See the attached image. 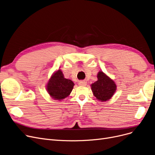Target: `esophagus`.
<instances>
[{"mask_svg": "<svg viewBox=\"0 0 155 155\" xmlns=\"http://www.w3.org/2000/svg\"><path fill=\"white\" fill-rule=\"evenodd\" d=\"M78 85L80 86H85L87 85V82L85 81H84V80H82V81L78 82Z\"/></svg>", "mask_w": 155, "mask_h": 155, "instance_id": "obj_1", "label": "esophagus"}]
</instances>
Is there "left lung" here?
<instances>
[{"label": "left lung", "mask_w": 155, "mask_h": 155, "mask_svg": "<svg viewBox=\"0 0 155 155\" xmlns=\"http://www.w3.org/2000/svg\"><path fill=\"white\" fill-rule=\"evenodd\" d=\"M97 81L91 85L94 96L101 101H106L110 99L115 93L117 86L110 77L103 72L97 74Z\"/></svg>", "instance_id": "left-lung-1"}]
</instances>
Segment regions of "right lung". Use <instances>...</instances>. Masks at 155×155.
I'll list each match as a JSON object with an SVG mask.
<instances>
[{
  "instance_id": "1",
  "label": "right lung",
  "mask_w": 155,
  "mask_h": 155,
  "mask_svg": "<svg viewBox=\"0 0 155 155\" xmlns=\"http://www.w3.org/2000/svg\"><path fill=\"white\" fill-rule=\"evenodd\" d=\"M73 86L74 84L71 80L65 78L63 72L59 70L50 78L47 89L52 98L61 100L70 95Z\"/></svg>"
}]
</instances>
